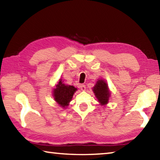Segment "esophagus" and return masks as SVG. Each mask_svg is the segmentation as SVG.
I'll use <instances>...</instances> for the list:
<instances>
[{"instance_id": "esophagus-1", "label": "esophagus", "mask_w": 160, "mask_h": 160, "mask_svg": "<svg viewBox=\"0 0 160 160\" xmlns=\"http://www.w3.org/2000/svg\"><path fill=\"white\" fill-rule=\"evenodd\" d=\"M80 90H82V91H85L86 90V87H85V85H81L80 86Z\"/></svg>"}]
</instances>
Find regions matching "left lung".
I'll return each instance as SVG.
<instances>
[{"mask_svg":"<svg viewBox=\"0 0 160 160\" xmlns=\"http://www.w3.org/2000/svg\"><path fill=\"white\" fill-rule=\"evenodd\" d=\"M92 91L101 106H105L109 103L111 92L107 82L104 80H97L96 84L93 87Z\"/></svg>","mask_w":160,"mask_h":160,"instance_id":"8db88e82","label":"left lung"}]
</instances>
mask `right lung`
<instances>
[{
    "mask_svg": "<svg viewBox=\"0 0 160 160\" xmlns=\"http://www.w3.org/2000/svg\"><path fill=\"white\" fill-rule=\"evenodd\" d=\"M78 89L72 85H68L60 79L53 90V97L56 103L63 109H66Z\"/></svg>",
    "mask_w": 160,
    "mask_h": 160,
    "instance_id": "right-lung-1",
    "label": "right lung"
}]
</instances>
